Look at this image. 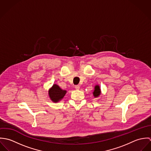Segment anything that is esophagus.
Instances as JSON below:
<instances>
[{"label":"esophagus","mask_w":151,"mask_h":151,"mask_svg":"<svg viewBox=\"0 0 151 151\" xmlns=\"http://www.w3.org/2000/svg\"><path fill=\"white\" fill-rule=\"evenodd\" d=\"M80 86H78V85L75 86V88H76V89H77V90L80 89Z\"/></svg>","instance_id":"esophagus-1"}]
</instances>
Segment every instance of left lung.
<instances>
[{
	"instance_id": "1",
	"label": "left lung",
	"mask_w": 151,
	"mask_h": 151,
	"mask_svg": "<svg viewBox=\"0 0 151 151\" xmlns=\"http://www.w3.org/2000/svg\"><path fill=\"white\" fill-rule=\"evenodd\" d=\"M93 94L95 97H97L101 94V90L99 86H95V90L93 92Z\"/></svg>"
}]
</instances>
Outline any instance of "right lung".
Returning <instances> with one entry per match:
<instances>
[{
    "mask_svg": "<svg viewBox=\"0 0 151 151\" xmlns=\"http://www.w3.org/2000/svg\"><path fill=\"white\" fill-rule=\"evenodd\" d=\"M66 91L62 89L56 84H54L49 91V95L53 102H58L65 95Z\"/></svg>",
    "mask_w": 151,
    "mask_h": 151,
    "instance_id": "add662e5",
    "label": "right lung"
}]
</instances>
